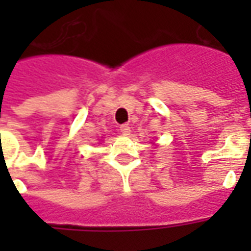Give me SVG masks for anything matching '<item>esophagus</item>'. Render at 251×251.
<instances>
[{
	"instance_id": "34e87169",
	"label": "esophagus",
	"mask_w": 251,
	"mask_h": 251,
	"mask_svg": "<svg viewBox=\"0 0 251 251\" xmlns=\"http://www.w3.org/2000/svg\"><path fill=\"white\" fill-rule=\"evenodd\" d=\"M120 131L124 134V136H127V134L130 133V126L127 125V124H125V125H121Z\"/></svg>"
}]
</instances>
